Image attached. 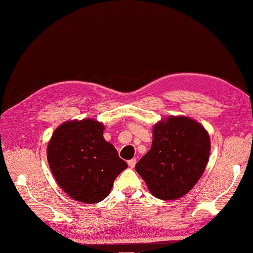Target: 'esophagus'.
Returning <instances> with one entry per match:
<instances>
[{
    "instance_id": "1",
    "label": "esophagus",
    "mask_w": 253,
    "mask_h": 253,
    "mask_svg": "<svg viewBox=\"0 0 253 253\" xmlns=\"http://www.w3.org/2000/svg\"><path fill=\"white\" fill-rule=\"evenodd\" d=\"M135 164H136V159H132V160H130V161H127V165L130 166L131 169L134 168Z\"/></svg>"
}]
</instances>
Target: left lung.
<instances>
[{
  "instance_id": "obj_1",
  "label": "left lung",
  "mask_w": 253,
  "mask_h": 253,
  "mask_svg": "<svg viewBox=\"0 0 253 253\" xmlns=\"http://www.w3.org/2000/svg\"><path fill=\"white\" fill-rule=\"evenodd\" d=\"M211 153V139L198 122L171 117L153 127L151 150L135 170L155 197L171 201L184 196L202 177Z\"/></svg>"
}]
</instances>
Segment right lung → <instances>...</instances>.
<instances>
[{
    "label": "right lung",
    "mask_w": 253,
    "mask_h": 253,
    "mask_svg": "<svg viewBox=\"0 0 253 253\" xmlns=\"http://www.w3.org/2000/svg\"><path fill=\"white\" fill-rule=\"evenodd\" d=\"M103 125L91 119L65 122L47 147V160L57 183L75 201L96 204L106 198L118 175L127 168L103 139Z\"/></svg>",
    "instance_id": "1"
}]
</instances>
